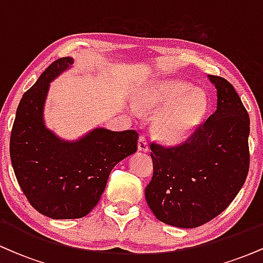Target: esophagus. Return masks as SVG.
Segmentation results:
<instances>
[{"label":"esophagus","mask_w":263,"mask_h":263,"mask_svg":"<svg viewBox=\"0 0 263 263\" xmlns=\"http://www.w3.org/2000/svg\"><path fill=\"white\" fill-rule=\"evenodd\" d=\"M138 149L143 151V152H148L149 151L148 141L144 136H140V138H138Z\"/></svg>","instance_id":"34e87169"}]
</instances>
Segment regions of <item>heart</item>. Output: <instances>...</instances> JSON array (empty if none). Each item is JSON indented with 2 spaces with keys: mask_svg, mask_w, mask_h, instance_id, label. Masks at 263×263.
<instances>
[{
  "mask_svg": "<svg viewBox=\"0 0 263 263\" xmlns=\"http://www.w3.org/2000/svg\"><path fill=\"white\" fill-rule=\"evenodd\" d=\"M141 111L161 110L171 106L156 121V134L167 142H176L200 122L206 110V96L203 90L193 89L183 80L153 83L136 98Z\"/></svg>",
  "mask_w": 263,
  "mask_h": 263,
  "instance_id": "obj_1",
  "label": "heart"
}]
</instances>
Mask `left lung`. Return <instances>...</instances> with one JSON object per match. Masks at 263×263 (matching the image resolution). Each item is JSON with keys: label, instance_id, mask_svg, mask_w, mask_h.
<instances>
[{"label": "left lung", "instance_id": "8db88e82", "mask_svg": "<svg viewBox=\"0 0 263 263\" xmlns=\"http://www.w3.org/2000/svg\"><path fill=\"white\" fill-rule=\"evenodd\" d=\"M209 79L218 90L215 112L178 146L151 143L147 204L159 221L177 228H198L221 214L249 173V114L228 80Z\"/></svg>", "mask_w": 263, "mask_h": 263}]
</instances>
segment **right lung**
Returning <instances> with one entry per match:
<instances>
[{"label":"right lung","mask_w":263,"mask_h":263,"mask_svg":"<svg viewBox=\"0 0 263 263\" xmlns=\"http://www.w3.org/2000/svg\"><path fill=\"white\" fill-rule=\"evenodd\" d=\"M70 57L48 66L17 107L10 155L17 182L38 213L52 219H79L100 200L115 165L137 151L138 132L96 128L77 142L59 140L45 128L43 107L49 83Z\"/></svg>","instance_id":"1"}]
</instances>
